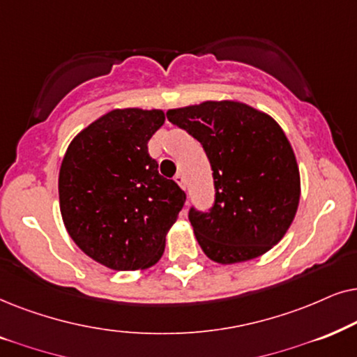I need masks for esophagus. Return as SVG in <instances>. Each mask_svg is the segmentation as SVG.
Masks as SVG:
<instances>
[{
	"instance_id": "34e87169",
	"label": "esophagus",
	"mask_w": 357,
	"mask_h": 357,
	"mask_svg": "<svg viewBox=\"0 0 357 357\" xmlns=\"http://www.w3.org/2000/svg\"><path fill=\"white\" fill-rule=\"evenodd\" d=\"M174 181L178 183V186L181 188V189H186L188 188V184H186V178H184V174H181V173H178L174 176Z\"/></svg>"
}]
</instances>
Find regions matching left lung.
<instances>
[{"label": "left lung", "instance_id": "obj_1", "mask_svg": "<svg viewBox=\"0 0 357 357\" xmlns=\"http://www.w3.org/2000/svg\"><path fill=\"white\" fill-rule=\"evenodd\" d=\"M166 117L201 142L211 161L213 207L189 211L207 258L243 263L278 245L301 201L298 165L281 126L238 101H204L169 109Z\"/></svg>", "mask_w": 357, "mask_h": 357}]
</instances>
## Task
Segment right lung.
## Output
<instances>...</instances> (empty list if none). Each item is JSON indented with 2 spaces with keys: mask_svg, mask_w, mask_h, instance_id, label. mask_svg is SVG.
Masks as SVG:
<instances>
[{
  "mask_svg": "<svg viewBox=\"0 0 357 357\" xmlns=\"http://www.w3.org/2000/svg\"><path fill=\"white\" fill-rule=\"evenodd\" d=\"M163 123L161 109H114L79 132L61 161L59 197L66 231L109 269L158 263L186 201L149 155V140Z\"/></svg>",
  "mask_w": 357,
  "mask_h": 357,
  "instance_id": "right-lung-1",
  "label": "right lung"
}]
</instances>
